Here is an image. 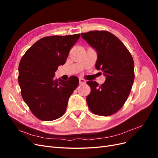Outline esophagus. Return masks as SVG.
<instances>
[{
  "label": "esophagus",
  "mask_w": 158,
  "mask_h": 158,
  "mask_svg": "<svg viewBox=\"0 0 158 158\" xmlns=\"http://www.w3.org/2000/svg\"><path fill=\"white\" fill-rule=\"evenodd\" d=\"M79 83H80V84H84V83H85V80L83 78H80L79 79Z\"/></svg>",
  "instance_id": "obj_1"
}]
</instances>
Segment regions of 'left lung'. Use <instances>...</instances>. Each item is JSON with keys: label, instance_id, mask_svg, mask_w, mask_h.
Segmentation results:
<instances>
[{"label": "left lung", "instance_id": "8db88e82", "mask_svg": "<svg viewBox=\"0 0 158 158\" xmlns=\"http://www.w3.org/2000/svg\"><path fill=\"white\" fill-rule=\"evenodd\" d=\"M81 37L96 50L95 68L106 77L101 85L87 82L91 88L88 106L97 115L110 116L122 108L130 94L135 80L132 56L123 43L107 31H90Z\"/></svg>", "mask_w": 158, "mask_h": 158}]
</instances>
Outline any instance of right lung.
<instances>
[{"instance_id": "1", "label": "right lung", "mask_w": 158, "mask_h": 158, "mask_svg": "<svg viewBox=\"0 0 158 158\" xmlns=\"http://www.w3.org/2000/svg\"><path fill=\"white\" fill-rule=\"evenodd\" d=\"M80 33L43 37L28 49L18 67V83L24 102L41 121H53L64 114L68 101L79 80H55V73L65 64Z\"/></svg>"}]
</instances>
